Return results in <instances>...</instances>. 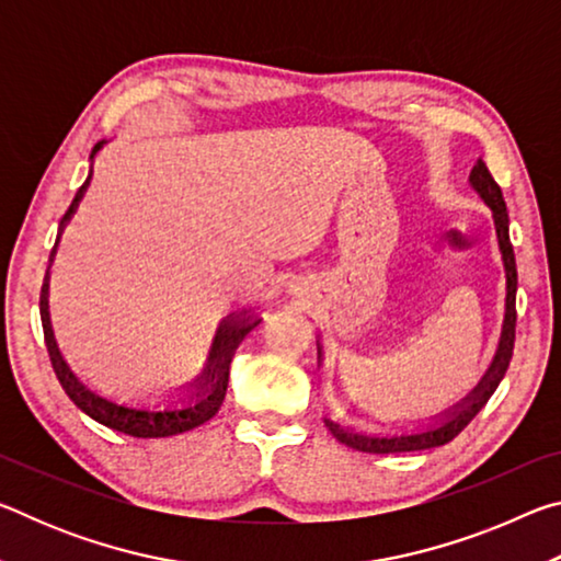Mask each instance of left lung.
Returning a JSON list of instances; mask_svg holds the SVG:
<instances>
[{"mask_svg":"<svg viewBox=\"0 0 561 561\" xmlns=\"http://www.w3.org/2000/svg\"><path fill=\"white\" fill-rule=\"evenodd\" d=\"M470 185L474 193H478L485 205L492 210V217H495V230H497V242H500V252H502V262H505V274H507V304H505V324H502V336H500V346L495 360L488 368V374L482 376V381L472 388V393L468 398H462L458 405H453L450 411H445L440 417V423L431 425L423 433H401V435H368V433H358L354 428H344V425L331 421V417H324L327 428L339 443L348 445V448L360 450V453H376V455H386V453H411V450H428V448H438V445L450 443L455 435H458L465 425H468L474 415L482 411V405L490 401V396L495 393V388L500 386L502 378H505V371L510 366L512 358V348H515V321H517V311H515V294H517V264H515V252H512V242H510V217H507V207H505V197H502V190L495 183V178L490 175L488 165L478 160V165L472 168L470 173ZM319 358H321V348H319Z\"/></svg>","mask_w":561,"mask_h":561,"instance_id":"8db88e82","label":"left lung"}]
</instances>
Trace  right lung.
I'll return each mask as SVG.
<instances>
[{
  "label": "right lung",
  "instance_id": "obj_1",
  "mask_svg": "<svg viewBox=\"0 0 561 561\" xmlns=\"http://www.w3.org/2000/svg\"><path fill=\"white\" fill-rule=\"evenodd\" d=\"M106 140L93 146L91 158L99 153ZM89 180L79 187L76 193L73 203L66 210L64 220H61V230L64 225L71 220V215L79 207L83 193H87ZM54 257V252H51ZM42 324H44V336H46V348H49V358L54 366V374L59 378L61 388L66 391V396L81 408L83 413L91 415L93 421H99L106 428L121 431L126 435H133V438H168V435H178L185 431H193L197 425H203L210 421V417L220 411V405L225 401L227 393V381H230V360L234 348L240 346V341L250 334V331L260 324V319H242V317H227L220 329H217L210 356H207V366L203 376L195 378V393L190 396V403H185L183 408H163V411H150V408H133V405H123L116 401H108V398H101L96 391H91L89 386H83L76 374L66 364L59 346H56L54 339V329L49 321V270H46V279L42 287Z\"/></svg>",
  "mask_w": 561,
  "mask_h": 561
}]
</instances>
